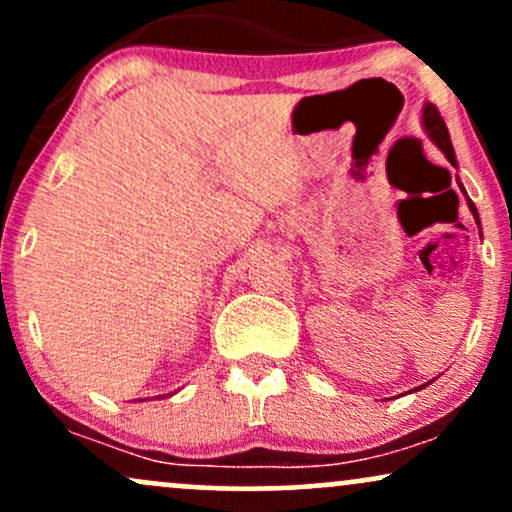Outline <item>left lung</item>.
<instances>
[{"label":"left lung","instance_id":"left-lung-1","mask_svg":"<svg viewBox=\"0 0 512 512\" xmlns=\"http://www.w3.org/2000/svg\"><path fill=\"white\" fill-rule=\"evenodd\" d=\"M421 125H424L426 134H428V139H431V142L436 144L440 151H443L445 158H448V161L452 163V166L457 168V158H455V149H452V142H450L448 127H445L443 117L438 115L436 105H433V103H426V105H424V110H421ZM460 190L464 192L462 182H460ZM464 197H467V192H464ZM467 207H469V211H472V216H474V221H477V226L481 228L479 211H477V207H474V202H472V199H469V197H467ZM426 385H431V383H426ZM426 385H421L419 390H424Z\"/></svg>","mask_w":512,"mask_h":512}]
</instances>
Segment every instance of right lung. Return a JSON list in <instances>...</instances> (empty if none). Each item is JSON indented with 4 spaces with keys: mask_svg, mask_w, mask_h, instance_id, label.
<instances>
[{
    "mask_svg": "<svg viewBox=\"0 0 512 512\" xmlns=\"http://www.w3.org/2000/svg\"><path fill=\"white\" fill-rule=\"evenodd\" d=\"M170 395H173V392H170ZM158 399H163V395H161V397H158Z\"/></svg>",
    "mask_w": 512,
    "mask_h": 512,
    "instance_id": "add662e5",
    "label": "right lung"
}]
</instances>
